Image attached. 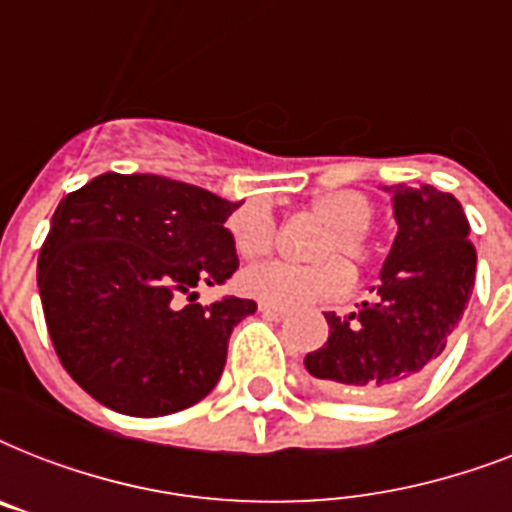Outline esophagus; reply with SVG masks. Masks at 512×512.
I'll use <instances>...</instances> for the list:
<instances>
[{"label":"esophagus","mask_w":512,"mask_h":512,"mask_svg":"<svg viewBox=\"0 0 512 512\" xmlns=\"http://www.w3.org/2000/svg\"><path fill=\"white\" fill-rule=\"evenodd\" d=\"M257 311L263 313L265 319H273V321H281L284 316H287V308H279V305H268V303L257 305Z\"/></svg>","instance_id":"34e87169"}]
</instances>
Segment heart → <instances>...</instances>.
<instances>
[{
	"instance_id": "b5f03b06",
	"label": "heart",
	"mask_w": 512,
	"mask_h": 512,
	"mask_svg": "<svg viewBox=\"0 0 512 512\" xmlns=\"http://www.w3.org/2000/svg\"><path fill=\"white\" fill-rule=\"evenodd\" d=\"M311 212L327 223L311 249V257L319 263L252 265L239 276V289L244 295L279 308L329 300L345 292L350 284L348 265L339 260L340 256L350 265L372 263L377 255V241L369 231L374 204L366 193L353 188L324 191L311 199ZM228 228L233 249L247 260L268 255L276 244V223L263 204H247L233 212Z\"/></svg>"
}]
</instances>
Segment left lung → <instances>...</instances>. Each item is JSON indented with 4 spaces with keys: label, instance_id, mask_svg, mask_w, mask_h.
Listing matches in <instances>:
<instances>
[{
    "label": "left lung",
    "instance_id": "8db88e82",
    "mask_svg": "<svg viewBox=\"0 0 512 512\" xmlns=\"http://www.w3.org/2000/svg\"><path fill=\"white\" fill-rule=\"evenodd\" d=\"M398 233L377 295L348 316L327 313L329 337L305 356L324 385L361 401L412 388L460 324L476 281L468 217L452 193L433 185H388Z\"/></svg>",
    "mask_w": 512,
    "mask_h": 512
}]
</instances>
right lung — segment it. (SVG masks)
Here are the masks:
<instances>
[{
    "mask_svg": "<svg viewBox=\"0 0 512 512\" xmlns=\"http://www.w3.org/2000/svg\"><path fill=\"white\" fill-rule=\"evenodd\" d=\"M239 204L162 175L106 172L71 191L39 249L36 284L60 364L132 417L188 409L215 388L228 337L255 300L196 303L239 268L225 220Z\"/></svg>",
    "mask_w": 512,
    "mask_h": 512,
    "instance_id": "obj_1",
    "label": "right lung"
}]
</instances>
